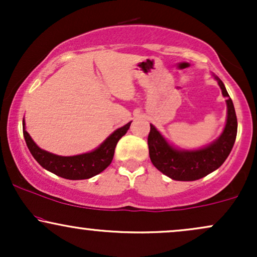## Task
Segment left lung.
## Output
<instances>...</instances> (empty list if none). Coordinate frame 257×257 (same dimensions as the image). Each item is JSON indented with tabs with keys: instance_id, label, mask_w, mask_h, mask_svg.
<instances>
[{
	"instance_id": "left-lung-1",
	"label": "left lung",
	"mask_w": 257,
	"mask_h": 257,
	"mask_svg": "<svg viewBox=\"0 0 257 257\" xmlns=\"http://www.w3.org/2000/svg\"><path fill=\"white\" fill-rule=\"evenodd\" d=\"M215 79L222 90V95L227 98V119L222 134L210 145L199 150L175 149L155 128V125L150 124L151 129L147 138L150 158L153 166L170 179L178 181H194L204 178L222 166L232 151L237 137V116L225 84L216 76Z\"/></svg>"
}]
</instances>
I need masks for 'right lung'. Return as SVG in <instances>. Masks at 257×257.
<instances>
[{
  "instance_id": "add662e5",
  "label": "right lung",
  "mask_w": 257,
  "mask_h": 257,
  "mask_svg": "<svg viewBox=\"0 0 257 257\" xmlns=\"http://www.w3.org/2000/svg\"><path fill=\"white\" fill-rule=\"evenodd\" d=\"M131 123L132 122L126 123L125 125L114 131L94 151L77 156H69V157L54 155V153L47 152L40 149L31 139L30 134L26 132L24 120H23V133H24L28 149L30 150L31 155L34 156V158L36 159L41 167L55 174V175L60 176V178L69 180H84L98 175L99 173H101L102 170H105L110 166L117 143L128 131Z\"/></svg>"
}]
</instances>
